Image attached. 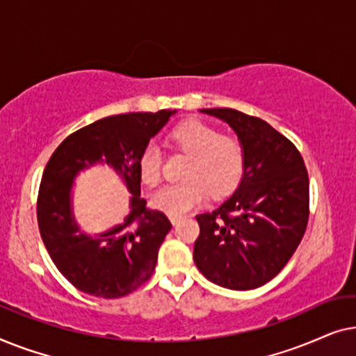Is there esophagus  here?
Wrapping results in <instances>:
<instances>
[{"label":"esophagus","instance_id":"esophagus-1","mask_svg":"<svg viewBox=\"0 0 356 356\" xmlns=\"http://www.w3.org/2000/svg\"><path fill=\"white\" fill-rule=\"evenodd\" d=\"M181 218H183L181 216H170V222H172L173 225H177V223L181 220Z\"/></svg>","mask_w":356,"mask_h":356}]
</instances>
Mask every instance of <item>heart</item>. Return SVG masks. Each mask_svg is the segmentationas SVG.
<instances>
[{"label": "heart", "mask_w": 356, "mask_h": 356, "mask_svg": "<svg viewBox=\"0 0 356 356\" xmlns=\"http://www.w3.org/2000/svg\"><path fill=\"white\" fill-rule=\"evenodd\" d=\"M168 144L189 155L181 183L168 184L155 193L152 204L178 216L199 207L209 194L222 197L232 193L245 172V147L236 136L220 134L213 126L188 120L170 131ZM139 178L147 188L162 181V154L155 145L144 147L138 159Z\"/></svg>", "instance_id": "b5f03b06"}]
</instances>
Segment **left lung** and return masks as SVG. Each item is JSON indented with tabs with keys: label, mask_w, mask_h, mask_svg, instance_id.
<instances>
[{
	"label": "left lung",
	"mask_w": 356,
	"mask_h": 356,
	"mask_svg": "<svg viewBox=\"0 0 356 356\" xmlns=\"http://www.w3.org/2000/svg\"><path fill=\"white\" fill-rule=\"evenodd\" d=\"M202 113L227 121L245 147V172L230 199L199 213L194 262L213 284L251 290L286 266L306 232L309 178L295 144L264 120L233 108Z\"/></svg>",
	"instance_id": "1"
}]
</instances>
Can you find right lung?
I'll list each match as a JSON object with an SVG mask.
<instances>
[{"label":"right lung","mask_w":356,"mask_h":356,"mask_svg":"<svg viewBox=\"0 0 356 356\" xmlns=\"http://www.w3.org/2000/svg\"><path fill=\"white\" fill-rule=\"evenodd\" d=\"M173 113L160 110L106 116L67 136L48 160L37 197L38 228L58 270L77 290L99 298H120L154 274L172 223L140 197L138 159ZM100 161L117 170L134 197L123 224L92 238L79 232L72 217L70 188L81 169Z\"/></svg>","instance_id":"right-lung-1"}]
</instances>
